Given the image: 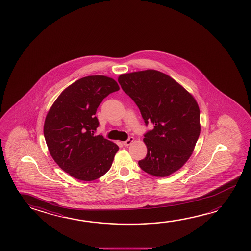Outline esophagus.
I'll list each match as a JSON object with an SVG mask.
<instances>
[{
    "instance_id": "obj_1",
    "label": "esophagus",
    "mask_w": 251,
    "mask_h": 251,
    "mask_svg": "<svg viewBox=\"0 0 251 251\" xmlns=\"http://www.w3.org/2000/svg\"><path fill=\"white\" fill-rule=\"evenodd\" d=\"M133 141H134V137L130 136V137H128L127 140H126L125 142H124L123 144H124V146H128L129 144H131L132 143H133Z\"/></svg>"
}]
</instances>
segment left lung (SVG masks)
Listing matches in <instances>:
<instances>
[{"mask_svg": "<svg viewBox=\"0 0 251 251\" xmlns=\"http://www.w3.org/2000/svg\"><path fill=\"white\" fill-rule=\"evenodd\" d=\"M123 90L139 108L145 125L147 155L140 168L166 177L189 159L201 133L200 108L193 95L168 75L156 70L122 74Z\"/></svg>", "mask_w": 251, "mask_h": 251, "instance_id": "left-lung-1", "label": "left lung"}]
</instances>
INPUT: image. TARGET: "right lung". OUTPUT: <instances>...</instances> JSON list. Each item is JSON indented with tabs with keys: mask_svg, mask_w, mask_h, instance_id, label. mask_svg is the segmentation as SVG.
Wrapping results in <instances>:
<instances>
[{
	"mask_svg": "<svg viewBox=\"0 0 251 251\" xmlns=\"http://www.w3.org/2000/svg\"><path fill=\"white\" fill-rule=\"evenodd\" d=\"M119 89L115 80L102 75L79 78L62 92L46 115L44 135L50 154L77 179L95 180L111 167L119 147L95 136V114L103 99Z\"/></svg>",
	"mask_w": 251,
	"mask_h": 251,
	"instance_id": "right-lung-1",
	"label": "right lung"
}]
</instances>
